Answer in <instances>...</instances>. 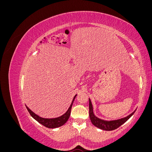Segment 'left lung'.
<instances>
[{
	"instance_id": "left-lung-1",
	"label": "left lung",
	"mask_w": 152,
	"mask_h": 152,
	"mask_svg": "<svg viewBox=\"0 0 152 152\" xmlns=\"http://www.w3.org/2000/svg\"><path fill=\"white\" fill-rule=\"evenodd\" d=\"M89 100V117L92 124H93V125L95 126L96 127H97L101 129H103L104 131H112L114 129H116L122 126L124 123H125L135 112L134 111V112H132L127 117L125 118H122L121 119H118V120L112 121H103L98 117H96L94 115L93 113V105H92L91 100L90 99Z\"/></svg>"
}]
</instances>
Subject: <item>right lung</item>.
I'll return each mask as SVG.
<instances>
[{"label": "right lung", "instance_id": "1", "mask_svg": "<svg viewBox=\"0 0 152 152\" xmlns=\"http://www.w3.org/2000/svg\"><path fill=\"white\" fill-rule=\"evenodd\" d=\"M76 96H77V94L74 96V98H73L70 107H69L66 112L65 114H63V115H61V117H59L57 118H42V117L38 116L37 115L34 113L32 111H31V110L28 107H26L27 110H28V112L30 113V115L33 117L35 120H36L38 122L42 124V125H43L44 126L46 127H48V128H56V127H60V126L64 125V124H65L67 122L68 119L69 118V117H70V115L71 109H72L73 101H74Z\"/></svg>", "mask_w": 152, "mask_h": 152}]
</instances>
